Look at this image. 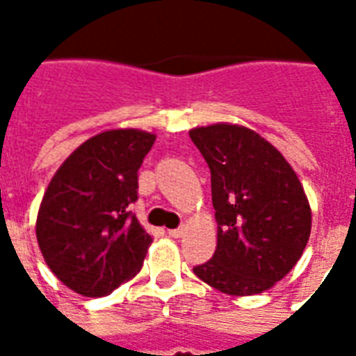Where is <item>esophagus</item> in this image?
<instances>
[{"instance_id": "1", "label": "esophagus", "mask_w": 356, "mask_h": 356, "mask_svg": "<svg viewBox=\"0 0 356 356\" xmlns=\"http://www.w3.org/2000/svg\"><path fill=\"white\" fill-rule=\"evenodd\" d=\"M184 231H186V229H184V227L170 229V231H168V234H170V236H172V238H181L184 234Z\"/></svg>"}]
</instances>
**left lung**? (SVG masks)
I'll return each instance as SVG.
<instances>
[{
  "instance_id": "obj_1",
  "label": "left lung",
  "mask_w": 356,
  "mask_h": 356,
  "mask_svg": "<svg viewBox=\"0 0 356 356\" xmlns=\"http://www.w3.org/2000/svg\"><path fill=\"white\" fill-rule=\"evenodd\" d=\"M211 168L216 251L194 273L229 296L275 286L301 259L312 227L303 184L282 153L257 131L212 123L188 131Z\"/></svg>"
}]
</instances>
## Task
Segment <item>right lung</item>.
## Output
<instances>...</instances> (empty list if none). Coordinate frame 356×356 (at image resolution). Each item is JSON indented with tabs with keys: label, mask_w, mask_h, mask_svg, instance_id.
I'll return each instance as SVG.
<instances>
[{
	"label": "right lung",
	"mask_w": 356,
	"mask_h": 356,
	"mask_svg": "<svg viewBox=\"0 0 356 356\" xmlns=\"http://www.w3.org/2000/svg\"><path fill=\"white\" fill-rule=\"evenodd\" d=\"M156 134L108 129L60 164L36 216V240L49 270L85 298H103L131 281L153 238L129 212L138 168Z\"/></svg>",
	"instance_id": "1"
}]
</instances>
